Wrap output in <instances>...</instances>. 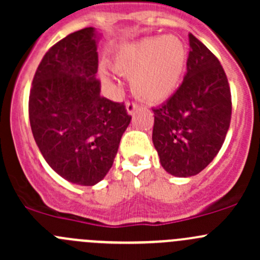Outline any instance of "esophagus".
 <instances>
[{
    "label": "esophagus",
    "instance_id": "1",
    "mask_svg": "<svg viewBox=\"0 0 260 260\" xmlns=\"http://www.w3.org/2000/svg\"><path fill=\"white\" fill-rule=\"evenodd\" d=\"M125 109H127L128 114L133 115L135 114V112L138 109V106L136 103H129V102H128V103L125 104Z\"/></svg>",
    "mask_w": 260,
    "mask_h": 260
}]
</instances>
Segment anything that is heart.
I'll list each match as a JSON object with an SVG mask.
<instances>
[{"mask_svg": "<svg viewBox=\"0 0 260 260\" xmlns=\"http://www.w3.org/2000/svg\"><path fill=\"white\" fill-rule=\"evenodd\" d=\"M187 61V50L177 36H153L123 46L115 54L113 69L129 78L131 89L137 98L148 103H161L179 89ZM102 81L113 85L114 78L99 72Z\"/></svg>", "mask_w": 260, "mask_h": 260, "instance_id": "1", "label": "heart"}]
</instances>
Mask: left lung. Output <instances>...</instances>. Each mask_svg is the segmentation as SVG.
Wrapping results in <instances>:
<instances>
[{
	"label": "left lung",
	"instance_id": "1",
	"mask_svg": "<svg viewBox=\"0 0 260 260\" xmlns=\"http://www.w3.org/2000/svg\"><path fill=\"white\" fill-rule=\"evenodd\" d=\"M187 73L176 93L153 108V146L165 171L176 177L200 174L224 143L232 118V94L224 69L193 35Z\"/></svg>",
	"mask_w": 260,
	"mask_h": 260
}]
</instances>
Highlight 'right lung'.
<instances>
[{"label": "right lung", "mask_w": 260, "mask_h": 260, "mask_svg": "<svg viewBox=\"0 0 260 260\" xmlns=\"http://www.w3.org/2000/svg\"><path fill=\"white\" fill-rule=\"evenodd\" d=\"M94 27L73 32L41 60L28 99L31 131L48 165L79 186L106 177L131 123L123 103L101 96Z\"/></svg>", "instance_id": "add662e5"}]
</instances>
